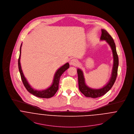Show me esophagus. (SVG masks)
Instances as JSON below:
<instances>
[{
  "label": "esophagus",
  "mask_w": 134,
  "mask_h": 134,
  "mask_svg": "<svg viewBox=\"0 0 134 134\" xmlns=\"http://www.w3.org/2000/svg\"><path fill=\"white\" fill-rule=\"evenodd\" d=\"M70 64L73 65H76L78 64V61L76 59H73L70 61Z\"/></svg>",
  "instance_id": "obj_1"
}]
</instances>
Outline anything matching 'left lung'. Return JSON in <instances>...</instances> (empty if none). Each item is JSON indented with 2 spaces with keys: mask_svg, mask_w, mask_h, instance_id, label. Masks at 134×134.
<instances>
[{
  "mask_svg": "<svg viewBox=\"0 0 134 134\" xmlns=\"http://www.w3.org/2000/svg\"><path fill=\"white\" fill-rule=\"evenodd\" d=\"M101 32L102 34L100 37V40H105L106 42L110 45L113 52L114 62L111 77L110 78L109 82L102 88L99 89L92 88L87 86L85 84V79L83 72L81 69H78L77 74L78 78L79 88L80 91L86 97L96 98L101 97L105 94L108 92L110 91V89L112 87L113 85H114L117 76L118 68L119 65V59L116 51L115 43L113 38L106 30L102 29Z\"/></svg>",
  "mask_w": 134,
  "mask_h": 134,
  "instance_id": "8db88e82",
  "label": "left lung"
}]
</instances>
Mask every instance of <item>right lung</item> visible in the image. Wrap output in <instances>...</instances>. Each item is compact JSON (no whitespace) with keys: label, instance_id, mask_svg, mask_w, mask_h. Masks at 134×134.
<instances>
[{"label":"right lung","instance_id":"1","mask_svg":"<svg viewBox=\"0 0 134 134\" xmlns=\"http://www.w3.org/2000/svg\"><path fill=\"white\" fill-rule=\"evenodd\" d=\"M21 46L22 43L20 46V54H19V57L18 61V69L19 71L20 74V76L22 80V81L23 82V84L24 85L25 87L27 90V91L30 93L31 94H33V95L39 98H49L52 97L57 92L58 90V86H59V80L62 74L64 73L67 69H68L70 67L69 63L68 62L66 63L65 64L62 65L61 66L59 69L57 70L56 72V73L55 74L54 79H53V82L51 85L48 88L42 90V91H38L36 90L33 89L31 86L29 85L27 81L26 80V78L24 77V75L23 72L21 67V64H20V56H21Z\"/></svg>","mask_w":134,"mask_h":134}]
</instances>
